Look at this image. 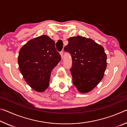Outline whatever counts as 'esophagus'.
Instances as JSON below:
<instances>
[{
    "label": "esophagus",
    "instance_id": "34e87169",
    "mask_svg": "<svg viewBox=\"0 0 127 127\" xmlns=\"http://www.w3.org/2000/svg\"><path fill=\"white\" fill-rule=\"evenodd\" d=\"M60 55H61V56L62 59H63V51H62L61 52H60Z\"/></svg>",
    "mask_w": 127,
    "mask_h": 127
}]
</instances>
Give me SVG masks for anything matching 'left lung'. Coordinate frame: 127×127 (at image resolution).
I'll return each mask as SVG.
<instances>
[{"mask_svg":"<svg viewBox=\"0 0 127 127\" xmlns=\"http://www.w3.org/2000/svg\"><path fill=\"white\" fill-rule=\"evenodd\" d=\"M64 50L70 54L73 83L82 94L92 91L104 77L107 56L103 46L90 38L77 36L68 39Z\"/></svg>","mask_w":127,"mask_h":127,"instance_id":"left-lung-1","label":"left lung"}]
</instances>
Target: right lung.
<instances>
[{"label":"right lung","mask_w":127,"mask_h":127,"mask_svg":"<svg viewBox=\"0 0 127 127\" xmlns=\"http://www.w3.org/2000/svg\"><path fill=\"white\" fill-rule=\"evenodd\" d=\"M61 60L54 41L41 35L30 40L21 48L18 63L27 84L35 91L42 92L49 86L51 71Z\"/></svg>","instance_id":"obj_1"}]
</instances>
